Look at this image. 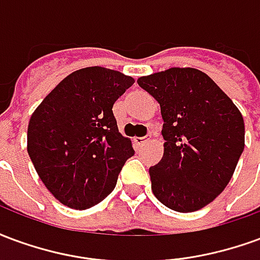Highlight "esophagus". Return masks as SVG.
<instances>
[{"label":"esophagus","instance_id":"1","mask_svg":"<svg viewBox=\"0 0 260 260\" xmlns=\"http://www.w3.org/2000/svg\"><path fill=\"white\" fill-rule=\"evenodd\" d=\"M149 141H150V135L142 136V138H139V136H138V138H135V139H134L136 146H143V145H146Z\"/></svg>","mask_w":260,"mask_h":260}]
</instances>
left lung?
I'll use <instances>...</instances> for the list:
<instances>
[{"instance_id":"left-lung-1","label":"left lung","mask_w":260,"mask_h":260,"mask_svg":"<svg viewBox=\"0 0 260 260\" xmlns=\"http://www.w3.org/2000/svg\"><path fill=\"white\" fill-rule=\"evenodd\" d=\"M163 118L164 154L149 169L152 191L175 212L199 210L217 198L245 146L240 110L212 78L195 68L142 76Z\"/></svg>"}]
</instances>
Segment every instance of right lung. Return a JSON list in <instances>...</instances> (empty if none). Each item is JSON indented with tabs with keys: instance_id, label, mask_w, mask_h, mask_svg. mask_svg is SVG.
<instances>
[{
	"instance_id": "add662e5",
	"label": "right lung",
	"mask_w": 260,
	"mask_h": 260,
	"mask_svg": "<svg viewBox=\"0 0 260 260\" xmlns=\"http://www.w3.org/2000/svg\"><path fill=\"white\" fill-rule=\"evenodd\" d=\"M134 82L113 69H79L61 80L31 115L29 157L43 184L65 206L85 210L100 203L135 154L113 114L114 103Z\"/></svg>"
}]
</instances>
